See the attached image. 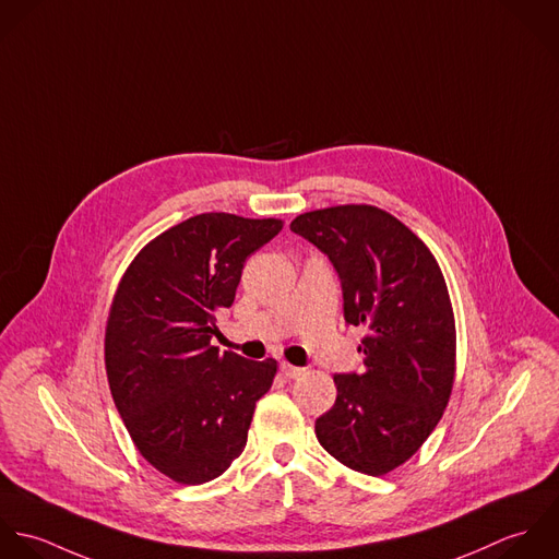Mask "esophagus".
Returning <instances> with one entry per match:
<instances>
[{
    "mask_svg": "<svg viewBox=\"0 0 559 559\" xmlns=\"http://www.w3.org/2000/svg\"><path fill=\"white\" fill-rule=\"evenodd\" d=\"M281 371H283V376H285V378H292V380L305 373V369H300V367H294V365H289V362H285V360L281 362Z\"/></svg>",
    "mask_w": 559,
    "mask_h": 559,
    "instance_id": "1",
    "label": "esophagus"
}]
</instances>
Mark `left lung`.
Here are the masks:
<instances>
[{"instance_id":"left-lung-1","label":"left lung","mask_w":559,"mask_h":559,"mask_svg":"<svg viewBox=\"0 0 559 559\" xmlns=\"http://www.w3.org/2000/svg\"><path fill=\"white\" fill-rule=\"evenodd\" d=\"M289 228L329 254L345 322L365 329V369L336 373L318 441L354 471L386 475L426 443L451 397L455 320L445 276L406 224L373 205L307 212Z\"/></svg>"}]
</instances>
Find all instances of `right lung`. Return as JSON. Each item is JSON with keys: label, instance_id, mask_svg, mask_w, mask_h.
<instances>
[{"label": "right lung", "instance_id": "1", "mask_svg": "<svg viewBox=\"0 0 559 559\" xmlns=\"http://www.w3.org/2000/svg\"><path fill=\"white\" fill-rule=\"evenodd\" d=\"M278 218L201 214L151 239L124 270L106 326L114 404L142 457L177 484H205L243 451L274 358L212 345L246 259Z\"/></svg>", "mask_w": 559, "mask_h": 559}]
</instances>
